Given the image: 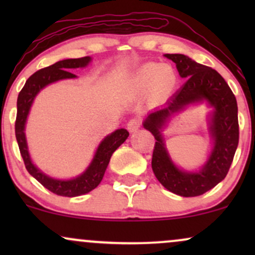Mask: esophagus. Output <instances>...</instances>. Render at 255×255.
<instances>
[{
    "instance_id": "34e87169",
    "label": "esophagus",
    "mask_w": 255,
    "mask_h": 255,
    "mask_svg": "<svg viewBox=\"0 0 255 255\" xmlns=\"http://www.w3.org/2000/svg\"><path fill=\"white\" fill-rule=\"evenodd\" d=\"M140 126H141V120L139 118H134L128 121L127 128L129 131H136L140 128Z\"/></svg>"
}]
</instances>
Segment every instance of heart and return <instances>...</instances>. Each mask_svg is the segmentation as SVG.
Returning <instances> with one entry per match:
<instances>
[{"label":"heart","mask_w":255,"mask_h":255,"mask_svg":"<svg viewBox=\"0 0 255 255\" xmlns=\"http://www.w3.org/2000/svg\"><path fill=\"white\" fill-rule=\"evenodd\" d=\"M176 73L168 64L146 63L134 74V84L140 90L151 89L159 95L170 92L176 85Z\"/></svg>","instance_id":"heart-1"}]
</instances>
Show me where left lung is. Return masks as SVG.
Returning a JSON list of instances; mask_svg holds the SVG:
<instances>
[{
	"instance_id": "obj_1",
	"label": "left lung",
	"mask_w": 255,
	"mask_h": 255,
	"mask_svg": "<svg viewBox=\"0 0 255 255\" xmlns=\"http://www.w3.org/2000/svg\"><path fill=\"white\" fill-rule=\"evenodd\" d=\"M176 63L186 83L166 107L153 111L145 120L144 127L154 135L152 170L168 191L181 197H198L217 186L229 171L239 145L238 103L229 85L217 71L181 54H165ZM205 99L215 107L210 130L215 139L209 160L199 173H186L173 165L164 147L160 129L174 112L186 105Z\"/></svg>"
}]
</instances>
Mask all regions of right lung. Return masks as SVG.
<instances>
[{
  "label": "right lung",
  "instance_id": "obj_1",
  "mask_svg": "<svg viewBox=\"0 0 255 255\" xmlns=\"http://www.w3.org/2000/svg\"><path fill=\"white\" fill-rule=\"evenodd\" d=\"M90 60L91 58L89 56L80 58H68V60L58 61V62L51 64V66L46 67V68L39 69V71H37L27 79L24 87H22L19 96H17L15 136L17 145H19L20 154H21L22 159H24L26 169L46 189H49L54 194L61 195V197H78V195L86 194V193L95 189L101 183L113 153L120 145L124 144L126 139L129 135L128 130L124 129V128L115 130L110 135H108L99 145L98 150L95 154V158H93L92 163H91L89 168L86 169V171L81 174L80 176L73 178V180H55V178L46 176L45 174L38 170L36 166L32 164L24 133L26 119H27L32 102H33L37 93L43 87H45L46 85L55 83V81L61 80V79L75 78V75L68 72V69L85 67L90 62Z\"/></svg>",
  "mask_w": 255,
  "mask_h": 255
}]
</instances>
